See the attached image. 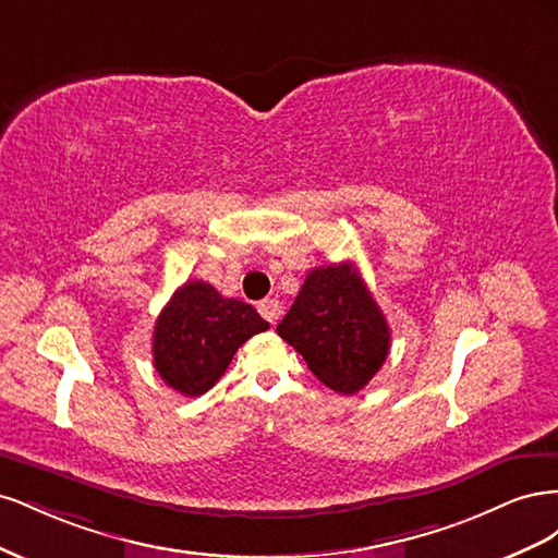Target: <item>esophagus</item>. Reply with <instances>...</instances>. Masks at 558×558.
I'll return each mask as SVG.
<instances>
[{"instance_id": "34e87169", "label": "esophagus", "mask_w": 558, "mask_h": 558, "mask_svg": "<svg viewBox=\"0 0 558 558\" xmlns=\"http://www.w3.org/2000/svg\"><path fill=\"white\" fill-rule=\"evenodd\" d=\"M258 312L263 314V318L265 320H269V324H277V320L281 318V302L279 300H275V298H267V300H263L260 305H258Z\"/></svg>"}]
</instances>
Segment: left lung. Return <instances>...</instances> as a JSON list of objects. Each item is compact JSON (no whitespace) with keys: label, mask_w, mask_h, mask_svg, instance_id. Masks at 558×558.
<instances>
[{"label":"left lung","mask_w":558,"mask_h":558,"mask_svg":"<svg viewBox=\"0 0 558 558\" xmlns=\"http://www.w3.org/2000/svg\"><path fill=\"white\" fill-rule=\"evenodd\" d=\"M277 332L318 381L344 396L361 391L391 349V330L353 263L312 269Z\"/></svg>","instance_id":"obj_1"}]
</instances>
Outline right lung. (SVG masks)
<instances>
[{
	"mask_svg": "<svg viewBox=\"0 0 558 558\" xmlns=\"http://www.w3.org/2000/svg\"><path fill=\"white\" fill-rule=\"evenodd\" d=\"M267 328L246 302L223 298L207 281H185L156 320V373L181 396L207 393L223 377L234 351Z\"/></svg>",
	"mask_w": 558,
	"mask_h": 558,
	"instance_id": "add662e5",
	"label": "right lung"
}]
</instances>
